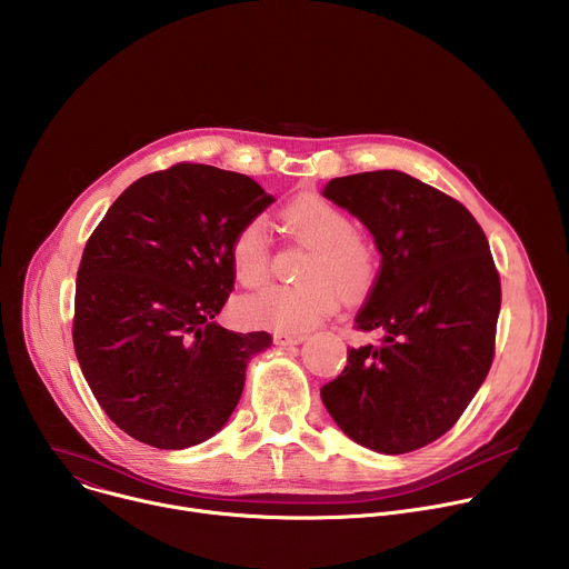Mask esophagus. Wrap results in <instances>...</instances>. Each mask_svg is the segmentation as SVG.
<instances>
[{
	"label": "esophagus",
	"instance_id": "obj_1",
	"mask_svg": "<svg viewBox=\"0 0 569 569\" xmlns=\"http://www.w3.org/2000/svg\"><path fill=\"white\" fill-rule=\"evenodd\" d=\"M306 333H274V345L277 347H295L306 342Z\"/></svg>",
	"mask_w": 569,
	"mask_h": 569
}]
</instances>
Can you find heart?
Segmentation results:
<instances>
[{
    "label": "heart",
    "instance_id": "heart-1",
    "mask_svg": "<svg viewBox=\"0 0 569 569\" xmlns=\"http://www.w3.org/2000/svg\"><path fill=\"white\" fill-rule=\"evenodd\" d=\"M286 220L295 236L312 252L306 259L301 283L266 286L238 301L240 319L250 327L299 333L315 329L340 303V286L365 292L376 277V252L356 236L353 218L338 204L319 196H308L286 209ZM229 263L238 283L259 286L270 270V246L263 218L242 224L229 246Z\"/></svg>",
    "mask_w": 569,
    "mask_h": 569
}]
</instances>
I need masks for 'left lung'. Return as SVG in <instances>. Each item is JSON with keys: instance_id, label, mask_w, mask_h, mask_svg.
<instances>
[{"instance_id": "left-lung-1", "label": "left lung", "mask_w": 569, "mask_h": 569, "mask_svg": "<svg viewBox=\"0 0 569 569\" xmlns=\"http://www.w3.org/2000/svg\"><path fill=\"white\" fill-rule=\"evenodd\" d=\"M356 216L380 252L356 315L376 345L347 351L321 402L356 443L402 455L446 435L493 362L500 277L470 211L400 171L331 180L321 191Z\"/></svg>"}]
</instances>
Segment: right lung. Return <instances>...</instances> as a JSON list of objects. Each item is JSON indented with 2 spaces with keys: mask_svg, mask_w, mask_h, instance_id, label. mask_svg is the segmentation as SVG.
Listing matches in <instances>:
<instances>
[{
  "mask_svg": "<svg viewBox=\"0 0 569 569\" xmlns=\"http://www.w3.org/2000/svg\"><path fill=\"white\" fill-rule=\"evenodd\" d=\"M274 202L252 178L178 164L132 182L80 259L73 349L103 412L132 439L182 450L229 421L266 331L222 329L236 231Z\"/></svg>",
  "mask_w": 569,
  "mask_h": 569,
  "instance_id": "1",
  "label": "right lung"
}]
</instances>
